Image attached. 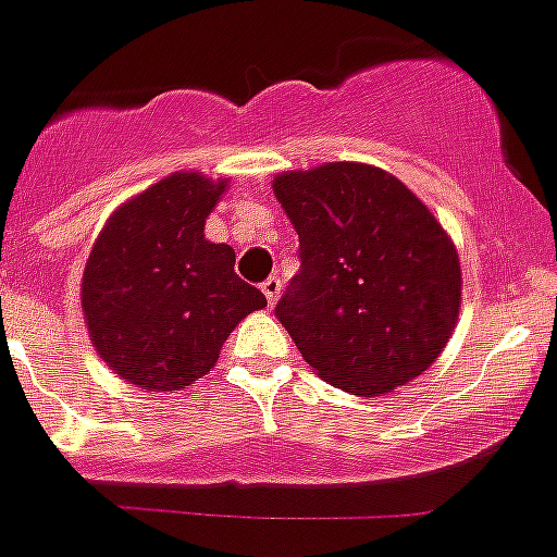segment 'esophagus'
Segmentation results:
<instances>
[{"mask_svg":"<svg viewBox=\"0 0 557 557\" xmlns=\"http://www.w3.org/2000/svg\"><path fill=\"white\" fill-rule=\"evenodd\" d=\"M262 293L264 298H268V304L273 306L275 298L282 295V278H278V275H268V278L262 282Z\"/></svg>","mask_w":557,"mask_h":557,"instance_id":"esophagus-1","label":"esophagus"}]
</instances>
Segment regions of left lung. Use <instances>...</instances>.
Wrapping results in <instances>:
<instances>
[{"label": "left lung", "instance_id": "1", "mask_svg": "<svg viewBox=\"0 0 557 557\" xmlns=\"http://www.w3.org/2000/svg\"><path fill=\"white\" fill-rule=\"evenodd\" d=\"M273 190L300 240L275 317L304 361L355 396L426 372L462 300L457 248L426 205L367 163L278 174Z\"/></svg>", "mask_w": 557, "mask_h": 557}]
</instances>
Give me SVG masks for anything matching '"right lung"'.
I'll return each instance as SVG.
<instances>
[{
    "instance_id": "add662e5",
    "label": "right lung",
    "mask_w": 557,
    "mask_h": 557,
    "mask_svg": "<svg viewBox=\"0 0 557 557\" xmlns=\"http://www.w3.org/2000/svg\"><path fill=\"white\" fill-rule=\"evenodd\" d=\"M224 188V180L172 174L100 232L82 306L95 349L125 383L185 388L215 367L232 327L268 306L235 273V251L205 240V219Z\"/></svg>"
}]
</instances>
